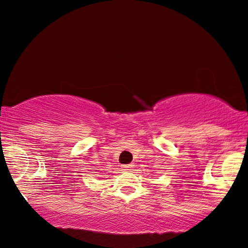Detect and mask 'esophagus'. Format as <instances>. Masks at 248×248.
<instances>
[{
	"instance_id": "esophagus-1",
	"label": "esophagus",
	"mask_w": 248,
	"mask_h": 248,
	"mask_svg": "<svg viewBox=\"0 0 248 248\" xmlns=\"http://www.w3.org/2000/svg\"><path fill=\"white\" fill-rule=\"evenodd\" d=\"M133 168L132 164H126V165H122V169L124 170H130Z\"/></svg>"
}]
</instances>
